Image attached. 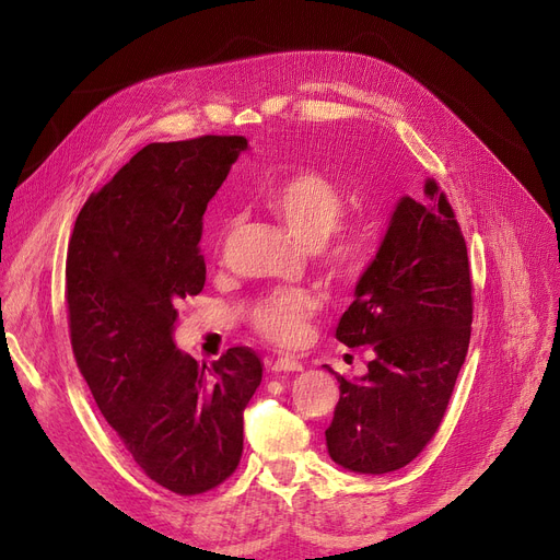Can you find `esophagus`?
<instances>
[{
	"instance_id": "esophagus-1",
	"label": "esophagus",
	"mask_w": 560,
	"mask_h": 560,
	"mask_svg": "<svg viewBox=\"0 0 560 560\" xmlns=\"http://www.w3.org/2000/svg\"><path fill=\"white\" fill-rule=\"evenodd\" d=\"M267 369L269 371H272V374H281V371H283V374H291V371H302V364L298 362V360H293V358H277V360H269L267 362Z\"/></svg>"
}]
</instances>
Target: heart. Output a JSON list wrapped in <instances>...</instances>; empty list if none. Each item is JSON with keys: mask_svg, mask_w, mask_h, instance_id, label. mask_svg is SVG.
<instances>
[{"mask_svg": "<svg viewBox=\"0 0 560 560\" xmlns=\"http://www.w3.org/2000/svg\"><path fill=\"white\" fill-rule=\"evenodd\" d=\"M267 210L291 231L304 246H325V256L343 275H355L374 252V233L366 223L346 225L332 235L343 214L341 186L318 171H298L275 182L262 194ZM320 308V300L308 291H275L267 295L254 312L258 332L272 343H298L306 323Z\"/></svg>", "mask_w": 560, "mask_h": 560, "instance_id": "b5f03b06", "label": "heart"}]
</instances>
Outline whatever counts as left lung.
<instances>
[{
    "label": "left lung",
    "instance_id": "obj_1",
    "mask_svg": "<svg viewBox=\"0 0 560 560\" xmlns=\"http://www.w3.org/2000/svg\"><path fill=\"white\" fill-rule=\"evenodd\" d=\"M424 202L404 196L337 325L348 348L369 346L360 378L337 376L325 429L335 464L383 475L410 464L436 433L468 353L472 298L466 242L433 179Z\"/></svg>",
    "mask_w": 560,
    "mask_h": 560
}]
</instances>
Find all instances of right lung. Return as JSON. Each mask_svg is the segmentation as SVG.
Listing matches in <instances>:
<instances>
[{
	"mask_svg": "<svg viewBox=\"0 0 560 560\" xmlns=\"http://www.w3.org/2000/svg\"><path fill=\"white\" fill-rule=\"evenodd\" d=\"M242 136L152 142L92 194L67 254L71 346L103 418L156 485L196 495L231 478L244 408L262 381L252 348L198 364L175 346L177 304L205 285L202 214Z\"/></svg>",
	"mask_w": 560,
	"mask_h": 560,
	"instance_id": "obj_1",
	"label": "right lung"
}]
</instances>
